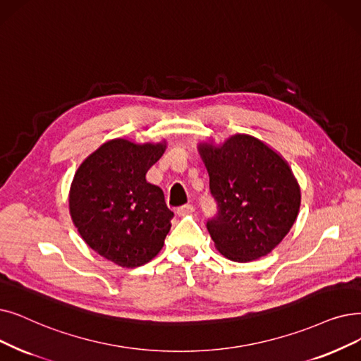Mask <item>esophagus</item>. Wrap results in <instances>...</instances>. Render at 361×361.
Wrapping results in <instances>:
<instances>
[{"mask_svg":"<svg viewBox=\"0 0 361 361\" xmlns=\"http://www.w3.org/2000/svg\"><path fill=\"white\" fill-rule=\"evenodd\" d=\"M195 211V207L190 205V203H187V205H183V207H178L177 208V215L180 216H184L187 214H192Z\"/></svg>","mask_w":361,"mask_h":361,"instance_id":"34e87169","label":"esophagus"}]
</instances>
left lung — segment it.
Returning a JSON list of instances; mask_svg holds the SVG:
<instances>
[{
	"label": "left lung",
	"mask_w": 361,
	"mask_h": 361,
	"mask_svg": "<svg viewBox=\"0 0 361 361\" xmlns=\"http://www.w3.org/2000/svg\"><path fill=\"white\" fill-rule=\"evenodd\" d=\"M216 214L207 228L224 257L247 262L271 252L293 226L301 192L289 165L258 138L236 134L200 145Z\"/></svg>",
	"instance_id": "obj_1"
}]
</instances>
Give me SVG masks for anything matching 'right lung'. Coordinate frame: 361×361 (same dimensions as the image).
<instances>
[{
    "mask_svg": "<svg viewBox=\"0 0 361 361\" xmlns=\"http://www.w3.org/2000/svg\"><path fill=\"white\" fill-rule=\"evenodd\" d=\"M165 147L115 138L91 153L73 177V224L92 250L121 267H140L154 258L171 228L174 212L162 189L146 181Z\"/></svg>",
    "mask_w": 361,
    "mask_h": 361,
    "instance_id": "add662e5",
    "label": "right lung"
}]
</instances>
